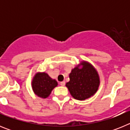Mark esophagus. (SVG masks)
I'll list each match as a JSON object with an SVG mask.
<instances>
[{
  "instance_id": "1",
  "label": "esophagus",
  "mask_w": 130,
  "mask_h": 130,
  "mask_svg": "<svg viewBox=\"0 0 130 130\" xmlns=\"http://www.w3.org/2000/svg\"><path fill=\"white\" fill-rule=\"evenodd\" d=\"M60 85H61L62 87L65 86V81H62V82H60Z\"/></svg>"
}]
</instances>
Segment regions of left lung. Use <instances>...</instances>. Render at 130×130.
I'll list each match as a JSON object with an SVG mask.
<instances>
[{"mask_svg": "<svg viewBox=\"0 0 130 130\" xmlns=\"http://www.w3.org/2000/svg\"><path fill=\"white\" fill-rule=\"evenodd\" d=\"M70 81L66 83L70 94L77 100H85L92 97L98 90L100 84L96 69L87 61H81L72 70Z\"/></svg>", "mask_w": 130, "mask_h": 130, "instance_id": "8db88e82", "label": "left lung"}]
</instances>
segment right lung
Listing matches in <instances>:
<instances>
[{"mask_svg":"<svg viewBox=\"0 0 130 130\" xmlns=\"http://www.w3.org/2000/svg\"><path fill=\"white\" fill-rule=\"evenodd\" d=\"M31 85L36 96L41 98H47L51 94L53 88L57 87L58 83L45 72H37L33 77Z\"/></svg>","mask_w":130,"mask_h":130,"instance_id":"right-lung-1","label":"right lung"}]
</instances>
